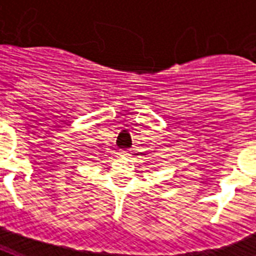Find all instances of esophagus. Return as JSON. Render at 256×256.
Wrapping results in <instances>:
<instances>
[{
    "instance_id": "1",
    "label": "esophagus",
    "mask_w": 256,
    "mask_h": 256,
    "mask_svg": "<svg viewBox=\"0 0 256 256\" xmlns=\"http://www.w3.org/2000/svg\"><path fill=\"white\" fill-rule=\"evenodd\" d=\"M120 154H121V156H128L130 152H128V151H121Z\"/></svg>"
}]
</instances>
